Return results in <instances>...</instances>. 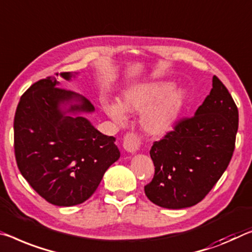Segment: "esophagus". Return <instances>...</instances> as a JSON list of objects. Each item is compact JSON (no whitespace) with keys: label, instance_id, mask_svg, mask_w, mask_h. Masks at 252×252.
Listing matches in <instances>:
<instances>
[{"label":"esophagus","instance_id":"esophagus-1","mask_svg":"<svg viewBox=\"0 0 252 252\" xmlns=\"http://www.w3.org/2000/svg\"><path fill=\"white\" fill-rule=\"evenodd\" d=\"M141 146V139L135 133H126L123 139V148L126 153L134 154Z\"/></svg>","mask_w":252,"mask_h":252}]
</instances>
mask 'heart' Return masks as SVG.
I'll list each match as a JSON object with an SVG mask.
<instances>
[{
    "mask_svg": "<svg viewBox=\"0 0 252 252\" xmlns=\"http://www.w3.org/2000/svg\"><path fill=\"white\" fill-rule=\"evenodd\" d=\"M171 87L167 82L137 84L123 92L119 104L104 102L102 109L115 122L125 120V112L143 109L140 115L142 130L150 135H162L173 129L186 99L184 90Z\"/></svg>",
    "mask_w": 252,
    "mask_h": 252,
    "instance_id": "1",
    "label": "heart"
}]
</instances>
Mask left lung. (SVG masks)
Listing matches in <instances>:
<instances>
[{
    "label": "left lung",
    "instance_id": "obj_1",
    "mask_svg": "<svg viewBox=\"0 0 252 252\" xmlns=\"http://www.w3.org/2000/svg\"><path fill=\"white\" fill-rule=\"evenodd\" d=\"M212 86L194 117L181 120L151 147L155 175L145 193L156 205L179 210L197 204L229 166L239 112L217 76Z\"/></svg>",
    "mask_w": 252,
    "mask_h": 252
}]
</instances>
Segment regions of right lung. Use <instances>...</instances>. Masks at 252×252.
<instances>
[{
	"label": "right lung",
	"instance_id": "right-lung-1",
	"mask_svg": "<svg viewBox=\"0 0 252 252\" xmlns=\"http://www.w3.org/2000/svg\"><path fill=\"white\" fill-rule=\"evenodd\" d=\"M58 86L55 77L40 79L20 98L14 153L20 173L40 196L54 205L73 206L93 195L120 151L114 137L81 115L94 112L89 99Z\"/></svg>",
	"mask_w": 252,
	"mask_h": 252
}]
</instances>
